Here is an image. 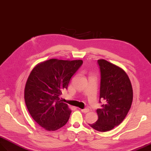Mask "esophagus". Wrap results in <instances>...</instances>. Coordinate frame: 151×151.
Wrapping results in <instances>:
<instances>
[{
	"instance_id": "obj_1",
	"label": "esophagus",
	"mask_w": 151,
	"mask_h": 151,
	"mask_svg": "<svg viewBox=\"0 0 151 151\" xmlns=\"http://www.w3.org/2000/svg\"><path fill=\"white\" fill-rule=\"evenodd\" d=\"M81 111H82L84 113H87L89 111V109H88V108L87 109H81Z\"/></svg>"
}]
</instances>
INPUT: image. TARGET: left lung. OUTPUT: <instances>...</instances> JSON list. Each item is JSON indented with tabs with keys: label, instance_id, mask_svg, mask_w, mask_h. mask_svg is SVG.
I'll return each instance as SVG.
<instances>
[{
	"label": "left lung",
	"instance_id": "8db88e82",
	"mask_svg": "<svg viewBox=\"0 0 151 151\" xmlns=\"http://www.w3.org/2000/svg\"><path fill=\"white\" fill-rule=\"evenodd\" d=\"M101 74L100 99L105 101L96 110L99 119L90 126L99 132H107L119 125L127 115L133 101L132 83L121 68L103 59L97 61Z\"/></svg>",
	"mask_w": 151,
	"mask_h": 151
}]
</instances>
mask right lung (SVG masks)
Segmentation results:
<instances>
[{
  "instance_id": "add662e5",
  "label": "right lung",
  "mask_w": 151,
  "mask_h": 151,
  "mask_svg": "<svg viewBox=\"0 0 151 151\" xmlns=\"http://www.w3.org/2000/svg\"><path fill=\"white\" fill-rule=\"evenodd\" d=\"M83 61L50 59L33 68L25 88V101L30 114L47 131H56L65 124L71 110L60 100L71 77Z\"/></svg>"
}]
</instances>
